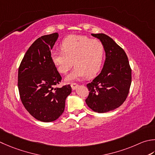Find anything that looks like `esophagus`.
<instances>
[{
    "instance_id": "esophagus-1",
    "label": "esophagus",
    "mask_w": 155,
    "mask_h": 155,
    "mask_svg": "<svg viewBox=\"0 0 155 155\" xmlns=\"http://www.w3.org/2000/svg\"><path fill=\"white\" fill-rule=\"evenodd\" d=\"M71 87H72V90H75L77 88V87H78V84L75 83H71Z\"/></svg>"
}]
</instances>
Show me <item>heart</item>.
<instances>
[{"mask_svg": "<svg viewBox=\"0 0 155 155\" xmlns=\"http://www.w3.org/2000/svg\"><path fill=\"white\" fill-rule=\"evenodd\" d=\"M60 48L62 51L51 52V59L58 72L66 74L73 64L75 66L73 72L66 78V81L85 76L94 77L101 68L105 49L98 39H91L85 35H70L63 39Z\"/></svg>", "mask_w": 155, "mask_h": 155, "instance_id": "1", "label": "heart"}]
</instances>
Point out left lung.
<instances>
[{"label":"left lung","instance_id":"1","mask_svg":"<svg viewBox=\"0 0 155 155\" xmlns=\"http://www.w3.org/2000/svg\"><path fill=\"white\" fill-rule=\"evenodd\" d=\"M104 46L105 61L102 71L88 83L85 101L91 110L105 113L119 107L126 101L132 82V70L124 50L104 33L91 34Z\"/></svg>","mask_w":155,"mask_h":155}]
</instances>
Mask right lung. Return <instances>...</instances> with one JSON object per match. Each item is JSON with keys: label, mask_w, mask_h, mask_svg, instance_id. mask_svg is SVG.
I'll use <instances>...</instances> for the list:
<instances>
[{"label": "right lung", "mask_w": 155, "mask_h": 155, "mask_svg": "<svg viewBox=\"0 0 155 155\" xmlns=\"http://www.w3.org/2000/svg\"><path fill=\"white\" fill-rule=\"evenodd\" d=\"M58 33L43 35L33 42L24 56L18 71L20 98L27 111L36 120L50 122L64 111L71 94L70 84L57 87L62 77L51 59V50Z\"/></svg>", "instance_id": "obj_1"}]
</instances>
